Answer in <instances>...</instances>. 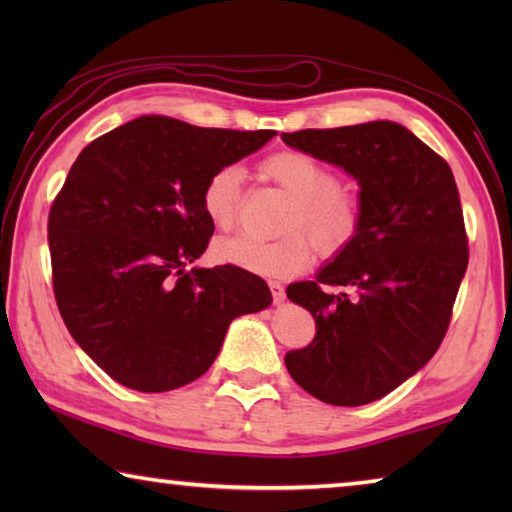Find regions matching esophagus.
Instances as JSON below:
<instances>
[{
	"mask_svg": "<svg viewBox=\"0 0 512 512\" xmlns=\"http://www.w3.org/2000/svg\"><path fill=\"white\" fill-rule=\"evenodd\" d=\"M271 293H273L275 305H282L284 298H287V293H284V287L280 282H271Z\"/></svg>",
	"mask_w": 512,
	"mask_h": 512,
	"instance_id": "1",
	"label": "esophagus"
}]
</instances>
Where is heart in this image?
I'll return each instance as SVG.
<instances>
[{"label": "heart", "mask_w": 512, "mask_h": 512, "mask_svg": "<svg viewBox=\"0 0 512 512\" xmlns=\"http://www.w3.org/2000/svg\"><path fill=\"white\" fill-rule=\"evenodd\" d=\"M262 171L293 198L282 223L289 232L277 239L223 237L214 244L221 262L264 277H287L309 266L314 244L323 255H336L352 244L361 228V198L341 185L339 173L329 164L305 151H280L268 155ZM241 180L244 173L232 164L205 180L201 207L214 228H235Z\"/></svg>", "instance_id": "b5f03b06"}]
</instances>
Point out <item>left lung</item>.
Here are the masks:
<instances>
[{
    "label": "left lung",
    "mask_w": 512,
    "mask_h": 512,
    "mask_svg": "<svg viewBox=\"0 0 512 512\" xmlns=\"http://www.w3.org/2000/svg\"><path fill=\"white\" fill-rule=\"evenodd\" d=\"M282 140L357 178L363 210L352 244L314 282L287 289L314 316L316 339L284 363L320 402H375L436 354L452 320L470 257L454 173L395 121L307 128Z\"/></svg>",
    "instance_id": "8db88e82"
}]
</instances>
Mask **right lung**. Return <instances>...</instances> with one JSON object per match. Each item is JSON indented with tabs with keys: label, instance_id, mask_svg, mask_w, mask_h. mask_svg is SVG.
Returning <instances> with one entry per match:
<instances>
[{
	"label": "right lung",
	"instance_id": "obj_1",
	"mask_svg": "<svg viewBox=\"0 0 512 512\" xmlns=\"http://www.w3.org/2000/svg\"><path fill=\"white\" fill-rule=\"evenodd\" d=\"M273 135L146 115L72 164L49 210L54 296L74 341L119 384H189L212 366L232 320L273 302L262 277L239 266L187 268L214 235L205 180Z\"/></svg>",
	"mask_w": 512,
	"mask_h": 512
}]
</instances>
